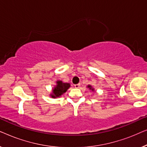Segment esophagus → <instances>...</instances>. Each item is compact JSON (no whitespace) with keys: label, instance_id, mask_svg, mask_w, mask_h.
Returning <instances> with one entry per match:
<instances>
[{"label":"esophagus","instance_id":"esophagus-1","mask_svg":"<svg viewBox=\"0 0 147 147\" xmlns=\"http://www.w3.org/2000/svg\"><path fill=\"white\" fill-rule=\"evenodd\" d=\"M80 86V84H75V85H74V87H75L76 88H79Z\"/></svg>","mask_w":147,"mask_h":147}]
</instances>
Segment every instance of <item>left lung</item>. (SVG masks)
I'll return each mask as SVG.
<instances>
[{"instance_id": "left-lung-1", "label": "left lung", "mask_w": 147, "mask_h": 147, "mask_svg": "<svg viewBox=\"0 0 147 147\" xmlns=\"http://www.w3.org/2000/svg\"><path fill=\"white\" fill-rule=\"evenodd\" d=\"M87 87H88V88H89V89H90V90H92V92H94V89L92 87V86H90V85H88V86H87Z\"/></svg>"}]
</instances>
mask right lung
<instances>
[{
	"label": "right lung",
	"instance_id": "add662e5",
	"mask_svg": "<svg viewBox=\"0 0 147 147\" xmlns=\"http://www.w3.org/2000/svg\"><path fill=\"white\" fill-rule=\"evenodd\" d=\"M56 83H57V85L53 88L52 90V94H50L51 97L53 98L60 97L62 94L66 92L70 87L69 83H63L62 81H57Z\"/></svg>",
	"mask_w": 147,
	"mask_h": 147
}]
</instances>
